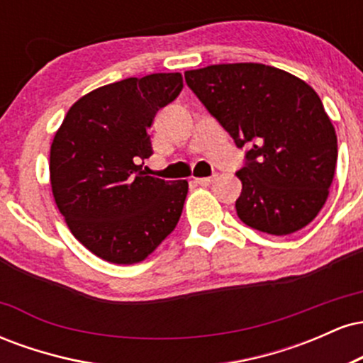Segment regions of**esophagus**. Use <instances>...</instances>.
<instances>
[{"label":"esophagus","instance_id":"esophagus-1","mask_svg":"<svg viewBox=\"0 0 363 363\" xmlns=\"http://www.w3.org/2000/svg\"><path fill=\"white\" fill-rule=\"evenodd\" d=\"M213 181H215V176H211V177H196L194 179L196 184H199V186H210Z\"/></svg>","mask_w":363,"mask_h":363}]
</instances>
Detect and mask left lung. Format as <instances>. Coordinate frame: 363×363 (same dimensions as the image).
<instances>
[{
	"mask_svg": "<svg viewBox=\"0 0 363 363\" xmlns=\"http://www.w3.org/2000/svg\"><path fill=\"white\" fill-rule=\"evenodd\" d=\"M186 83L245 152L237 172L239 218L272 235L309 225L326 203L338 143L319 95L301 78L261 65H211Z\"/></svg>",
	"mask_w": 363,
	"mask_h": 363,
	"instance_id": "obj_1",
	"label": "left lung"
}]
</instances>
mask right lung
I'll list each match as a JSON object with an SVG mask.
<instances>
[{
    "instance_id": "1",
    "label": "right lung",
    "mask_w": 363,
    "mask_h": 363,
    "mask_svg": "<svg viewBox=\"0 0 363 363\" xmlns=\"http://www.w3.org/2000/svg\"><path fill=\"white\" fill-rule=\"evenodd\" d=\"M181 73H153L95 89L69 107L49 158L57 210L104 261H143L176 228L187 181L147 176L148 128L181 94Z\"/></svg>"
}]
</instances>
